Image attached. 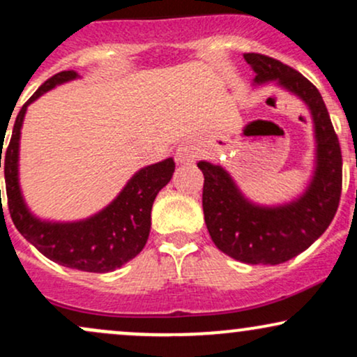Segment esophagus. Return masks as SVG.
<instances>
[{
	"label": "esophagus",
	"instance_id": "obj_1",
	"mask_svg": "<svg viewBox=\"0 0 357 357\" xmlns=\"http://www.w3.org/2000/svg\"><path fill=\"white\" fill-rule=\"evenodd\" d=\"M192 158H195V146H192L191 142H183V144L176 149V161H178L179 165H190Z\"/></svg>",
	"mask_w": 357,
	"mask_h": 357
}]
</instances>
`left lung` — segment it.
Returning <instances> with one entry per match:
<instances>
[{"instance_id":"obj_1","label":"left lung","mask_w":357,"mask_h":357,"mask_svg":"<svg viewBox=\"0 0 357 357\" xmlns=\"http://www.w3.org/2000/svg\"><path fill=\"white\" fill-rule=\"evenodd\" d=\"M255 72L253 85L275 84L309 109L314 130V167L296 198L277 204L252 202L221 165L199 161L203 211L213 243L250 265H278L314 243L333 221L342 188V155L319 90L302 73L275 59L245 53Z\"/></svg>"}]
</instances>
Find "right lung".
<instances>
[{
	"mask_svg": "<svg viewBox=\"0 0 357 357\" xmlns=\"http://www.w3.org/2000/svg\"><path fill=\"white\" fill-rule=\"evenodd\" d=\"M80 75L65 70L53 75L40 87L16 116L10 144L0 167L5 169L8 208L16 230L33 247L63 267L82 272L105 273L121 268L144 248L151 230V210L158 192L171 181L174 173V159L149 165L136 171L116 198L100 211L84 220L53 221L36 216L28 208L20 186V139L28 105L55 89ZM3 142V139H1ZM1 196V191H0Z\"/></svg>",
	"mask_w": 357,
	"mask_h": 357,
	"instance_id": "obj_1",
	"label": "right lung"
}]
</instances>
